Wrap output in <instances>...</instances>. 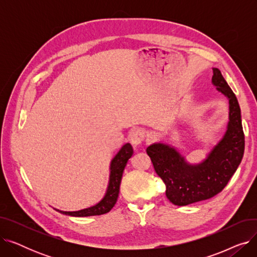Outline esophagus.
<instances>
[{"mask_svg":"<svg viewBox=\"0 0 257 257\" xmlns=\"http://www.w3.org/2000/svg\"><path fill=\"white\" fill-rule=\"evenodd\" d=\"M145 132L143 130H134L130 134V142L133 146H139L145 141Z\"/></svg>","mask_w":257,"mask_h":257,"instance_id":"1","label":"esophagus"}]
</instances>
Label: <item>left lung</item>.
I'll use <instances>...</instances> for the list:
<instances>
[{"instance_id": "left-lung-1", "label": "left lung", "mask_w": 257, "mask_h": 257, "mask_svg": "<svg viewBox=\"0 0 257 257\" xmlns=\"http://www.w3.org/2000/svg\"><path fill=\"white\" fill-rule=\"evenodd\" d=\"M212 83L229 100V123L224 139L204 163L187 165L179 153L164 144L147 148L156 174L166 184V196L175 205L192 204L222 192L244 155L245 136L237 99L218 69H213Z\"/></svg>"}]
</instances>
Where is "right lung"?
<instances>
[{
	"label": "right lung",
	"mask_w": 257,
	"mask_h": 257,
	"mask_svg": "<svg viewBox=\"0 0 257 257\" xmlns=\"http://www.w3.org/2000/svg\"><path fill=\"white\" fill-rule=\"evenodd\" d=\"M132 146L130 144H126L121 147V149L112 159L110 165V179L109 185H108L107 188V193L102 201H100L97 205L79 211H62L58 209L56 210L63 214L72 215V217H89V215H100L110 211L116 203L121 176H123V172L127 165V161L132 156Z\"/></svg>",
	"instance_id": "1"
}]
</instances>
